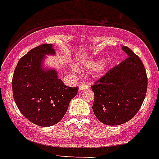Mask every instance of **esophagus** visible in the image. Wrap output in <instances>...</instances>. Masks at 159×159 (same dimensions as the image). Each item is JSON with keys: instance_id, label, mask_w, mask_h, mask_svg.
<instances>
[{"instance_id": "obj_1", "label": "esophagus", "mask_w": 159, "mask_h": 159, "mask_svg": "<svg viewBox=\"0 0 159 159\" xmlns=\"http://www.w3.org/2000/svg\"><path fill=\"white\" fill-rule=\"evenodd\" d=\"M88 89V86L85 83H82V84L79 85V91L82 92V91H84V90Z\"/></svg>"}]
</instances>
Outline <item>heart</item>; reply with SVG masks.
I'll use <instances>...</instances> for the list:
<instances>
[{"instance_id":"heart-1","label":"heart","mask_w":159,"mask_h":159,"mask_svg":"<svg viewBox=\"0 0 159 159\" xmlns=\"http://www.w3.org/2000/svg\"><path fill=\"white\" fill-rule=\"evenodd\" d=\"M104 62L103 59H98V60H86L82 62V67L87 70H95L99 68L102 65ZM102 68H100V71Z\"/></svg>"}]
</instances>
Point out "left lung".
<instances>
[{
	"instance_id": "obj_1",
	"label": "left lung",
	"mask_w": 159,
	"mask_h": 159,
	"mask_svg": "<svg viewBox=\"0 0 159 159\" xmlns=\"http://www.w3.org/2000/svg\"><path fill=\"white\" fill-rule=\"evenodd\" d=\"M122 50L128 58L113 67L92 87V110L102 123L119 125L135 116L145 98L148 78L143 62L128 47Z\"/></svg>"
}]
</instances>
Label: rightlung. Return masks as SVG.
Returning a JSON list of instances; mask_svg holds the SVG:
<instances>
[{"instance_id": "add662e5", "label": "right lung", "mask_w": 159, "mask_h": 159, "mask_svg": "<svg viewBox=\"0 0 159 159\" xmlns=\"http://www.w3.org/2000/svg\"><path fill=\"white\" fill-rule=\"evenodd\" d=\"M55 54L50 43L31 49L20 59L12 79L18 109L29 120L42 127L58 123L78 92L77 87L64 85L56 68L45 65L46 56Z\"/></svg>"}]
</instances>
